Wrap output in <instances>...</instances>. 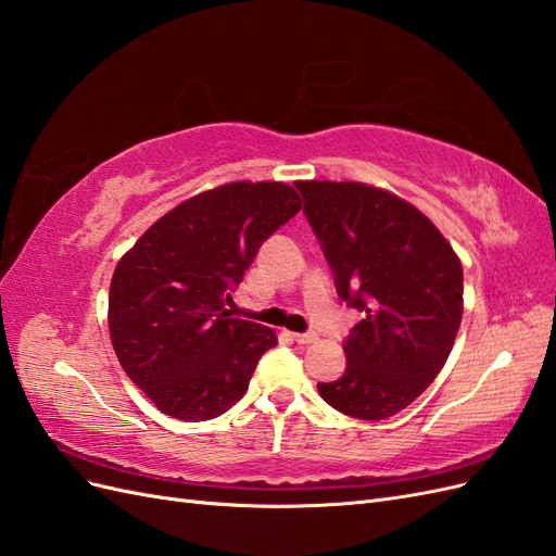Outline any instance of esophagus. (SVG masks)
I'll list each match as a JSON object with an SVG mask.
<instances>
[{
  "label": "esophagus",
  "mask_w": 556,
  "mask_h": 556,
  "mask_svg": "<svg viewBox=\"0 0 556 556\" xmlns=\"http://www.w3.org/2000/svg\"><path fill=\"white\" fill-rule=\"evenodd\" d=\"M292 339L299 343V345H311L317 341V333H292Z\"/></svg>",
  "instance_id": "34e87169"
}]
</instances>
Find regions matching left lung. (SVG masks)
<instances>
[{"label":"left lung","mask_w":556,"mask_h":556,"mask_svg":"<svg viewBox=\"0 0 556 556\" xmlns=\"http://www.w3.org/2000/svg\"><path fill=\"white\" fill-rule=\"evenodd\" d=\"M294 185L339 296L364 311L343 345L345 374L317 392L357 419L392 417L450 357L464 313L462 262L439 227L390 190L357 180Z\"/></svg>","instance_id":"left-lung-1"}]
</instances>
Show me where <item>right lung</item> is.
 <instances>
[{"label": "right lung", "instance_id": "1", "mask_svg": "<svg viewBox=\"0 0 556 556\" xmlns=\"http://www.w3.org/2000/svg\"><path fill=\"white\" fill-rule=\"evenodd\" d=\"M301 197L280 180H233L199 192L143 231L117 262L109 333L129 380L164 415L204 422L241 401L271 327L225 304L260 245L294 217Z\"/></svg>", "mask_w": 556, "mask_h": 556}]
</instances>
